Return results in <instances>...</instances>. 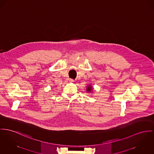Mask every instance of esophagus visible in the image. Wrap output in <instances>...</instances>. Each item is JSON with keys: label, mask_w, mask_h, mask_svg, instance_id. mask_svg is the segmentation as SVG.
Segmentation results:
<instances>
[{"label": "esophagus", "mask_w": 154, "mask_h": 154, "mask_svg": "<svg viewBox=\"0 0 154 154\" xmlns=\"http://www.w3.org/2000/svg\"><path fill=\"white\" fill-rule=\"evenodd\" d=\"M67 81H68V82H73L74 80L72 79H71V78H69V79H67Z\"/></svg>", "instance_id": "34e87169"}]
</instances>
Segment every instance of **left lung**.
Instances as JSON below:
<instances>
[{
	"mask_svg": "<svg viewBox=\"0 0 154 154\" xmlns=\"http://www.w3.org/2000/svg\"><path fill=\"white\" fill-rule=\"evenodd\" d=\"M92 88L91 86H88V88H87V91H88V92H91V91H92Z\"/></svg>",
	"mask_w": 154,
	"mask_h": 154,
	"instance_id": "obj_1",
	"label": "left lung"
}]
</instances>
